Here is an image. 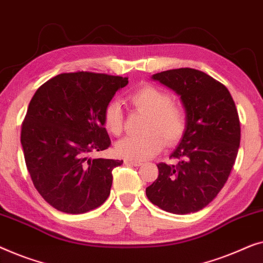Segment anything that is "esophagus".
<instances>
[{
    "label": "esophagus",
    "instance_id": "1",
    "mask_svg": "<svg viewBox=\"0 0 263 263\" xmlns=\"http://www.w3.org/2000/svg\"><path fill=\"white\" fill-rule=\"evenodd\" d=\"M124 163L127 164V165H133V167H139V165H142V162L131 161V160H125Z\"/></svg>",
    "mask_w": 263,
    "mask_h": 263
}]
</instances>
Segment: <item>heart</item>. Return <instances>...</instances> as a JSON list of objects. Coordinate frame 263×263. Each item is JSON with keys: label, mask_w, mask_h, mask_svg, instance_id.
Instances as JSON below:
<instances>
[{"label": "heart", "mask_w": 263, "mask_h": 263, "mask_svg": "<svg viewBox=\"0 0 263 263\" xmlns=\"http://www.w3.org/2000/svg\"><path fill=\"white\" fill-rule=\"evenodd\" d=\"M130 103L138 112L145 113L139 136H128L116 144V154L131 161H143L160 153L164 143L172 146L179 143L187 127L182 107L172 101V96L160 88L146 84L130 95ZM103 125L114 136L121 135L124 113L120 103L112 101L103 110Z\"/></svg>", "instance_id": "obj_1"}]
</instances>
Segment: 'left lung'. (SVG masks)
I'll use <instances>...</instances> for the list:
<instances>
[{"instance_id": "obj_1", "label": "left lung", "mask_w": 263, "mask_h": 263, "mask_svg": "<svg viewBox=\"0 0 263 263\" xmlns=\"http://www.w3.org/2000/svg\"><path fill=\"white\" fill-rule=\"evenodd\" d=\"M153 79L180 95L187 127L170 155L179 163L157 164L158 176L146 197L170 213L198 212L224 187L237 157L241 125L236 105L224 84L199 70H167Z\"/></svg>"}]
</instances>
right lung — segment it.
<instances>
[{
    "instance_id": "1",
    "label": "right lung",
    "mask_w": 263,
    "mask_h": 263,
    "mask_svg": "<svg viewBox=\"0 0 263 263\" xmlns=\"http://www.w3.org/2000/svg\"><path fill=\"white\" fill-rule=\"evenodd\" d=\"M127 77L77 71L38 88L21 127V145L33 184L61 212L86 213L107 200L119 160L88 157L108 149L103 110Z\"/></svg>"
}]
</instances>
